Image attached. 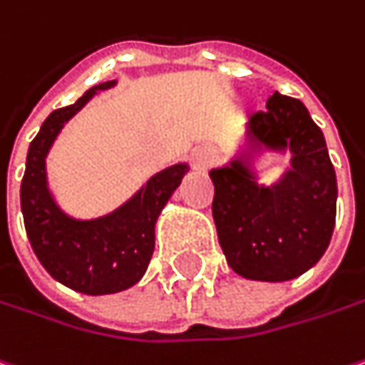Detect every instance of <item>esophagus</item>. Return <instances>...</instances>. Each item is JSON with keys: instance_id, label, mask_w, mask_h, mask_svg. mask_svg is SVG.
I'll list each match as a JSON object with an SVG mask.
<instances>
[{"instance_id": "obj_1", "label": "esophagus", "mask_w": 365, "mask_h": 365, "mask_svg": "<svg viewBox=\"0 0 365 365\" xmlns=\"http://www.w3.org/2000/svg\"><path fill=\"white\" fill-rule=\"evenodd\" d=\"M192 161H194V167L206 169L212 165V155L206 147H196V149H192Z\"/></svg>"}]
</instances>
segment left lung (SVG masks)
Returning <instances> with one entry per match:
<instances>
[{
    "label": "left lung",
    "instance_id": "8db88e82",
    "mask_svg": "<svg viewBox=\"0 0 365 365\" xmlns=\"http://www.w3.org/2000/svg\"><path fill=\"white\" fill-rule=\"evenodd\" d=\"M249 116L245 149L210 171L212 216L227 263L239 276L286 282L323 257L337 214V178L323 130L300 100L274 93ZM263 150L293 155L274 186H262L250 163Z\"/></svg>",
    "mask_w": 365,
    "mask_h": 365
}]
</instances>
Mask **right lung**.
Listing matches in <instances>:
<instances>
[{
    "label": "right lung",
    "mask_w": 365,
    "mask_h": 365,
    "mask_svg": "<svg viewBox=\"0 0 365 365\" xmlns=\"http://www.w3.org/2000/svg\"><path fill=\"white\" fill-rule=\"evenodd\" d=\"M114 86L106 81L88 89L42 122L30 143L20 187L26 235L42 267L63 286L89 296L122 292L145 276L155 249V222L190 169L175 163L155 173L128 202L100 218L77 220L56 206L46 185V155L65 122L98 91Z\"/></svg>",
    "instance_id": "right-lung-1"
}]
</instances>
